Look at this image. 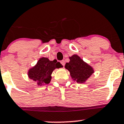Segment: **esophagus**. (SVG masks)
<instances>
[{
	"mask_svg": "<svg viewBox=\"0 0 124 124\" xmlns=\"http://www.w3.org/2000/svg\"><path fill=\"white\" fill-rule=\"evenodd\" d=\"M60 63L62 64V66H63V67H64V65H65V62H64V60L61 61Z\"/></svg>",
	"mask_w": 124,
	"mask_h": 124,
	"instance_id": "1",
	"label": "esophagus"
}]
</instances>
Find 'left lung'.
<instances>
[{"mask_svg": "<svg viewBox=\"0 0 124 124\" xmlns=\"http://www.w3.org/2000/svg\"><path fill=\"white\" fill-rule=\"evenodd\" d=\"M69 59L70 62H66L65 68L70 71L71 78L77 83H85L94 73L93 67L76 54L69 57Z\"/></svg>", "mask_w": 124, "mask_h": 124, "instance_id": "8db88e82", "label": "left lung"}]
</instances>
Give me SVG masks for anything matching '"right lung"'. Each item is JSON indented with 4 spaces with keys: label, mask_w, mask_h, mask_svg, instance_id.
<instances>
[{
    "label": "right lung",
    "mask_w": 124,
    "mask_h": 124,
    "mask_svg": "<svg viewBox=\"0 0 124 124\" xmlns=\"http://www.w3.org/2000/svg\"><path fill=\"white\" fill-rule=\"evenodd\" d=\"M62 67V65L56 60L50 61L46 57H42L34 67L29 69L28 76L30 79L37 82L38 86H43L50 83L53 71Z\"/></svg>",
    "instance_id": "obj_1"
}]
</instances>
